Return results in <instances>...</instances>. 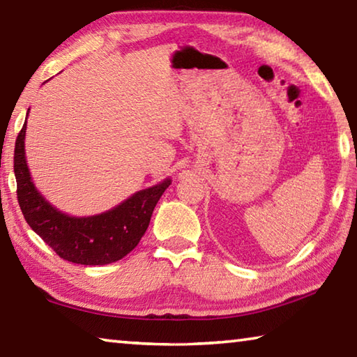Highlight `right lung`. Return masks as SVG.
<instances>
[{"instance_id":"add662e5","label":"right lung","mask_w":357,"mask_h":357,"mask_svg":"<svg viewBox=\"0 0 357 357\" xmlns=\"http://www.w3.org/2000/svg\"><path fill=\"white\" fill-rule=\"evenodd\" d=\"M25 132L26 123L15 142L14 173L17 200L33 231L38 233L56 255L77 264H110L134 250L146 231L157 202L172 184V179L134 193L107 213L72 217L52 206L34 187L25 157Z\"/></svg>"}]
</instances>
